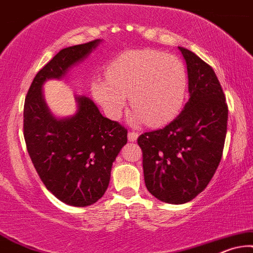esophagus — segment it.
<instances>
[{
	"label": "esophagus",
	"instance_id": "1",
	"mask_svg": "<svg viewBox=\"0 0 253 253\" xmlns=\"http://www.w3.org/2000/svg\"><path fill=\"white\" fill-rule=\"evenodd\" d=\"M137 137H139V134L136 132H129L128 133V140L129 141H136Z\"/></svg>",
	"mask_w": 253,
	"mask_h": 253
}]
</instances>
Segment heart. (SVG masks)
<instances>
[{
  "label": "heart",
  "instance_id": "1",
  "mask_svg": "<svg viewBox=\"0 0 253 253\" xmlns=\"http://www.w3.org/2000/svg\"><path fill=\"white\" fill-rule=\"evenodd\" d=\"M95 78L92 95L111 119H119L127 97L135 108L130 123L161 126L180 112L187 88L184 65L175 56L154 50H133L120 55Z\"/></svg>",
  "mask_w": 253,
  "mask_h": 253
}]
</instances>
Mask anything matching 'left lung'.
Returning a JSON list of instances; mask_svg holds the SVG:
<instances>
[{
    "label": "left lung",
    "instance_id": "obj_1",
    "mask_svg": "<svg viewBox=\"0 0 253 253\" xmlns=\"http://www.w3.org/2000/svg\"><path fill=\"white\" fill-rule=\"evenodd\" d=\"M178 50L187 64L189 100L170 124L137 139L147 189L169 204L189 202L206 189L222 159L228 125L215 71L190 50Z\"/></svg>",
    "mask_w": 253,
    "mask_h": 253
}]
</instances>
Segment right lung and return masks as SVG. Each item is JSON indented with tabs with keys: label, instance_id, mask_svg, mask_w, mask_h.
<instances>
[{
	"label": "right lung",
	"instance_id": "add662e5",
	"mask_svg": "<svg viewBox=\"0 0 253 253\" xmlns=\"http://www.w3.org/2000/svg\"><path fill=\"white\" fill-rule=\"evenodd\" d=\"M100 40L60 50L37 73L24 103L27 149L42 182L62 202L87 207L106 191L111 169L127 143V129L103 117L91 99L76 97V114L57 118L44 100L43 84L62 79L87 57Z\"/></svg>",
	"mask_w": 253,
	"mask_h": 253
}]
</instances>
